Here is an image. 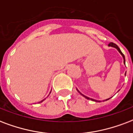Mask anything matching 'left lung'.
<instances>
[{
    "mask_svg": "<svg viewBox=\"0 0 133 133\" xmlns=\"http://www.w3.org/2000/svg\"><path fill=\"white\" fill-rule=\"evenodd\" d=\"M108 45H109V46H111V47H114V48H116V49H117V50L118 51V52H119V53H120L121 54V55H122V56H123V63H124V64H125V56H124V55H123V54L122 53V52H121V51L120 50V49L118 48V46H117V45H116V44H114V43H113V42H110V43H109V44H108ZM77 91H78V90H77ZM78 92H79V94H81V95H82V96H84V98H87V99H88V100H93V101H95V102H100V101H98V100H94V99H92V98H89V97H87V96H85L84 95H83V94H81V93H80V92H79V91H78ZM109 98H108V99H107V100H109Z\"/></svg>",
    "mask_w": 133,
    "mask_h": 133,
    "instance_id": "8db88e82",
    "label": "left lung"
}]
</instances>
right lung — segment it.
<instances>
[{"label":"right lung","instance_id":"1","mask_svg":"<svg viewBox=\"0 0 133 133\" xmlns=\"http://www.w3.org/2000/svg\"><path fill=\"white\" fill-rule=\"evenodd\" d=\"M43 100H42V101H40V102H39V103H42V101H43Z\"/></svg>","mask_w":133,"mask_h":133}]
</instances>
